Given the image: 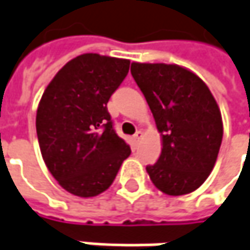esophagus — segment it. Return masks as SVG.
Returning a JSON list of instances; mask_svg holds the SVG:
<instances>
[{
    "label": "esophagus",
    "instance_id": "34e87169",
    "mask_svg": "<svg viewBox=\"0 0 250 250\" xmlns=\"http://www.w3.org/2000/svg\"><path fill=\"white\" fill-rule=\"evenodd\" d=\"M143 139V131H137V133H136V134H134V137H133V140H134V143H136V144H139V141L140 140Z\"/></svg>",
    "mask_w": 250,
    "mask_h": 250
}]
</instances>
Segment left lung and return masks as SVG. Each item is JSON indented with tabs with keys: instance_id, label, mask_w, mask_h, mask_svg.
<instances>
[{
	"instance_id": "obj_1",
	"label": "left lung",
	"mask_w": 250,
	"mask_h": 250,
	"mask_svg": "<svg viewBox=\"0 0 250 250\" xmlns=\"http://www.w3.org/2000/svg\"><path fill=\"white\" fill-rule=\"evenodd\" d=\"M163 136V150L147 172L167 195H185L211 174L222 143L221 111L211 90L195 73L178 65L131 63Z\"/></svg>"
}]
</instances>
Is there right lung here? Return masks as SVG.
<instances>
[{
	"mask_svg": "<svg viewBox=\"0 0 250 250\" xmlns=\"http://www.w3.org/2000/svg\"><path fill=\"white\" fill-rule=\"evenodd\" d=\"M130 61L83 53L69 61L45 89L37 111L43 161L67 192L96 197L114 181L131 150L107 111Z\"/></svg>",
	"mask_w": 250,
	"mask_h": 250,
	"instance_id": "1",
	"label": "right lung"
}]
</instances>
